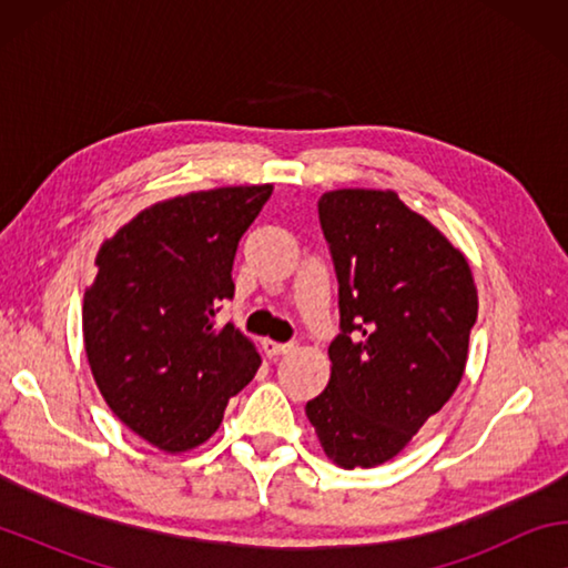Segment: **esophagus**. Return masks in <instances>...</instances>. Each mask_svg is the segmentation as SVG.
Returning a JSON list of instances; mask_svg holds the SVG:
<instances>
[{"mask_svg":"<svg viewBox=\"0 0 568 568\" xmlns=\"http://www.w3.org/2000/svg\"><path fill=\"white\" fill-rule=\"evenodd\" d=\"M263 351L267 358H277V355H287L295 351V343H275V341H263Z\"/></svg>","mask_w":568,"mask_h":568,"instance_id":"1","label":"esophagus"}]
</instances>
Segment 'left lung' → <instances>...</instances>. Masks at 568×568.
<instances>
[{"label": "left lung", "instance_id": "left-lung-1", "mask_svg": "<svg viewBox=\"0 0 568 568\" xmlns=\"http://www.w3.org/2000/svg\"><path fill=\"white\" fill-rule=\"evenodd\" d=\"M338 275L331 381L305 416L341 468L396 458L464 378L478 293L466 255L393 190L318 200Z\"/></svg>", "mask_w": 568, "mask_h": 568}]
</instances>
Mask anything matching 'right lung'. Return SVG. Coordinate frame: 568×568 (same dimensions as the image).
Wrapping results in <instances>:
<instances>
[{
    "instance_id": "1",
    "label": "right lung",
    "mask_w": 568,
    "mask_h": 568,
    "mask_svg": "<svg viewBox=\"0 0 568 568\" xmlns=\"http://www.w3.org/2000/svg\"><path fill=\"white\" fill-rule=\"evenodd\" d=\"M271 195L273 185H237L162 200L94 257L82 303L94 383L124 426L168 454L205 444L261 368L253 341L215 328V313L235 293L240 237Z\"/></svg>"
}]
</instances>
